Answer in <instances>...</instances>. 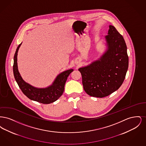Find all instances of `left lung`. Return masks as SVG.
<instances>
[{
  "label": "left lung",
  "instance_id": "left-lung-1",
  "mask_svg": "<svg viewBox=\"0 0 146 146\" xmlns=\"http://www.w3.org/2000/svg\"><path fill=\"white\" fill-rule=\"evenodd\" d=\"M105 36L108 49L99 60L80 68L85 91L91 96L104 97L117 90L125 79L129 66L127 47L123 36L109 26Z\"/></svg>",
  "mask_w": 146,
  "mask_h": 146
}]
</instances>
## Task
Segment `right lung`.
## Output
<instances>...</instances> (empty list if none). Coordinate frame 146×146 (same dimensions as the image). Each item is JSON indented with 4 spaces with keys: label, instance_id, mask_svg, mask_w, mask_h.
<instances>
[{
    "label": "right lung",
    "instance_id": "right-lung-1",
    "mask_svg": "<svg viewBox=\"0 0 146 146\" xmlns=\"http://www.w3.org/2000/svg\"><path fill=\"white\" fill-rule=\"evenodd\" d=\"M21 43L16 50L14 57V72L15 79L22 92L30 100L43 104H49L58 100L62 95L64 85L68 76L73 70H67L60 74L56 77L54 82L49 87L45 89L36 88L26 83L22 78L17 69V56Z\"/></svg>",
    "mask_w": 146,
    "mask_h": 146
}]
</instances>
